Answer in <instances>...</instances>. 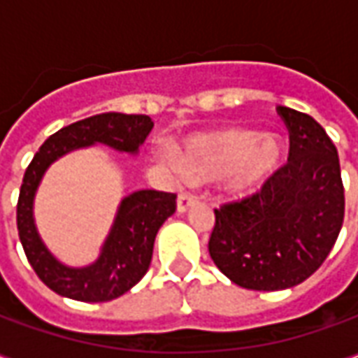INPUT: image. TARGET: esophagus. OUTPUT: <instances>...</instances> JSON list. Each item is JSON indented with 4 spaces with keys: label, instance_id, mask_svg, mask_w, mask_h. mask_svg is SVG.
<instances>
[{
    "label": "esophagus",
    "instance_id": "1",
    "mask_svg": "<svg viewBox=\"0 0 358 358\" xmlns=\"http://www.w3.org/2000/svg\"><path fill=\"white\" fill-rule=\"evenodd\" d=\"M195 203H197V197L192 194H187V192H182L178 195V213H186L189 207H194Z\"/></svg>",
    "mask_w": 358,
    "mask_h": 358
}]
</instances>
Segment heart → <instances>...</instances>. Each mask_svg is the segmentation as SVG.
Instances as JSON below:
<instances>
[{"label": "heart", "instance_id": "b5f03b06", "mask_svg": "<svg viewBox=\"0 0 358 358\" xmlns=\"http://www.w3.org/2000/svg\"><path fill=\"white\" fill-rule=\"evenodd\" d=\"M284 149L276 136L228 128L189 140L178 153V166L197 180L226 176L232 195L255 194L282 164Z\"/></svg>", "mask_w": 358, "mask_h": 358}]
</instances>
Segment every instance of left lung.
Returning <instances> with one entry per match:
<instances>
[{
	"label": "left lung",
	"mask_w": 358,
	"mask_h": 358,
	"mask_svg": "<svg viewBox=\"0 0 358 358\" xmlns=\"http://www.w3.org/2000/svg\"><path fill=\"white\" fill-rule=\"evenodd\" d=\"M289 157L264 186L215 209L210 259L234 284L278 292L305 282L338 240L345 215L338 149L315 118L278 107Z\"/></svg>",
	"instance_id": "obj_1"
}]
</instances>
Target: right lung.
<instances>
[{"label":"right lung","mask_w":358,"mask_h":358,"mask_svg":"<svg viewBox=\"0 0 358 358\" xmlns=\"http://www.w3.org/2000/svg\"><path fill=\"white\" fill-rule=\"evenodd\" d=\"M153 128L148 115L101 113L61 128L50 136L28 164L19 203L17 228L28 263L50 289L63 297L86 303H103L120 297L145 276L159 228L176 210V195L140 189L124 197L103 243L97 261L73 268L59 263L43 245L34 224V195L53 161L78 148L103 143L117 151L138 153Z\"/></svg>","instance_id":"add662e5"}]
</instances>
